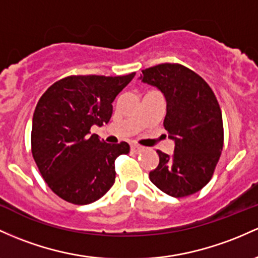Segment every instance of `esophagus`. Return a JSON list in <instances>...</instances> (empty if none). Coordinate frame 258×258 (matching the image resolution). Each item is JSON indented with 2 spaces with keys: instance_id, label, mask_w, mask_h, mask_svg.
Here are the masks:
<instances>
[{
  "instance_id": "obj_1",
  "label": "esophagus",
  "mask_w": 258,
  "mask_h": 258,
  "mask_svg": "<svg viewBox=\"0 0 258 258\" xmlns=\"http://www.w3.org/2000/svg\"><path fill=\"white\" fill-rule=\"evenodd\" d=\"M131 151L134 153H140L141 151H143V147L138 146V144H131Z\"/></svg>"
}]
</instances>
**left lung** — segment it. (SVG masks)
<instances>
[{
	"instance_id": "8db88e82",
	"label": "left lung",
	"mask_w": 258,
	"mask_h": 258,
	"mask_svg": "<svg viewBox=\"0 0 258 258\" xmlns=\"http://www.w3.org/2000/svg\"><path fill=\"white\" fill-rule=\"evenodd\" d=\"M140 79L163 93V123L175 142L171 155L157 151L159 164L149 179L169 196L196 194L212 179L223 151V118L216 95L205 79L177 63L143 70Z\"/></svg>"
}]
</instances>
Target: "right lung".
Here are the masks:
<instances>
[{"mask_svg": "<svg viewBox=\"0 0 258 258\" xmlns=\"http://www.w3.org/2000/svg\"><path fill=\"white\" fill-rule=\"evenodd\" d=\"M136 73L71 76L42 94L33 116L32 153L47 186L73 205H89L115 182V159L128 143H105L92 126L110 121L112 103Z\"/></svg>", "mask_w": 258, "mask_h": 258, "instance_id": "obj_1", "label": "right lung"}]
</instances>
